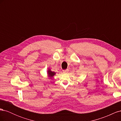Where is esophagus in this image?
<instances>
[{"instance_id":"34e87169","label":"esophagus","mask_w":121,"mask_h":121,"mask_svg":"<svg viewBox=\"0 0 121 121\" xmlns=\"http://www.w3.org/2000/svg\"><path fill=\"white\" fill-rule=\"evenodd\" d=\"M63 72H64V73H68V72H69V69H64V70H63Z\"/></svg>"}]
</instances>
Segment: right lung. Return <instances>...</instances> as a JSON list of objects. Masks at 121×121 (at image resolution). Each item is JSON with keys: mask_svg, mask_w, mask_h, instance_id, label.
<instances>
[{"mask_svg": "<svg viewBox=\"0 0 121 121\" xmlns=\"http://www.w3.org/2000/svg\"><path fill=\"white\" fill-rule=\"evenodd\" d=\"M55 74H56V73H55L54 72L51 71L50 69H49V70L48 71V74L49 75V77H50V78L52 77L55 75Z\"/></svg>", "mask_w": 121, "mask_h": 121, "instance_id": "add662e5", "label": "right lung"}]
</instances>
